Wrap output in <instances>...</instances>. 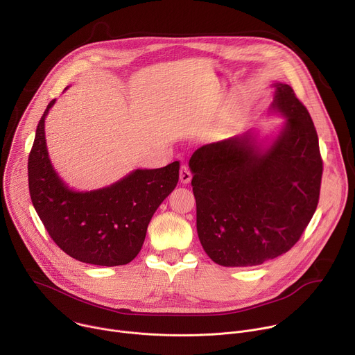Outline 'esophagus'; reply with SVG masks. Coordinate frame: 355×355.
Segmentation results:
<instances>
[{
  "instance_id": "1",
  "label": "esophagus",
  "mask_w": 355,
  "mask_h": 355,
  "mask_svg": "<svg viewBox=\"0 0 355 355\" xmlns=\"http://www.w3.org/2000/svg\"><path fill=\"white\" fill-rule=\"evenodd\" d=\"M191 178H192L191 170L187 166H181V168H180V181L182 184H188L191 181Z\"/></svg>"
}]
</instances>
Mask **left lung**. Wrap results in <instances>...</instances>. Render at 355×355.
<instances>
[{
    "label": "left lung",
    "mask_w": 355,
    "mask_h": 355,
    "mask_svg": "<svg viewBox=\"0 0 355 355\" xmlns=\"http://www.w3.org/2000/svg\"><path fill=\"white\" fill-rule=\"evenodd\" d=\"M273 86L270 110L286 121L268 148L246 133L189 158L198 238L220 266H256L286 253L318 204L323 159L315 127L292 87Z\"/></svg>",
    "instance_id": "1"
}]
</instances>
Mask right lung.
Wrapping results in <instances>:
<instances>
[{
  "mask_svg": "<svg viewBox=\"0 0 355 355\" xmlns=\"http://www.w3.org/2000/svg\"><path fill=\"white\" fill-rule=\"evenodd\" d=\"M46 106L28 157L29 196L52 241L76 261L120 266L139 254L148 223L178 182L180 163L135 170L120 181L78 192L53 170L45 140Z\"/></svg>",
  "mask_w": 355,
  "mask_h": 355,
  "instance_id": "add662e5",
  "label": "right lung"
}]
</instances>
